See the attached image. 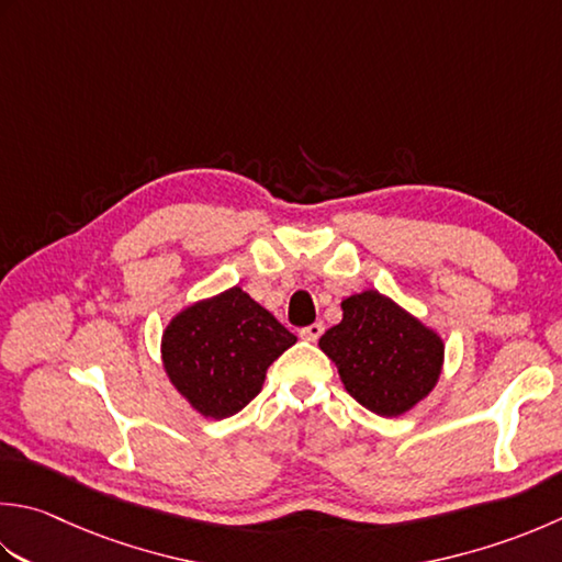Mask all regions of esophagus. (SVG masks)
<instances>
[{"label": "esophagus", "instance_id": "34e87169", "mask_svg": "<svg viewBox=\"0 0 562 562\" xmlns=\"http://www.w3.org/2000/svg\"><path fill=\"white\" fill-rule=\"evenodd\" d=\"M322 334H324V324H322V322H314V324H310V326H304L302 331H300V336H302L304 340H312V344H314V340L322 338Z\"/></svg>", "mask_w": 562, "mask_h": 562}]
</instances>
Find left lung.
<instances>
[{
	"label": "left lung",
	"mask_w": 562,
	"mask_h": 562,
	"mask_svg": "<svg viewBox=\"0 0 562 562\" xmlns=\"http://www.w3.org/2000/svg\"><path fill=\"white\" fill-rule=\"evenodd\" d=\"M340 310L344 322L318 346L336 362L350 397L380 416L409 412L441 375V338L375 290L348 296Z\"/></svg>",
	"instance_id": "left-lung-1"
}]
</instances>
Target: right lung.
I'll return each instance as SVG.
<instances>
[{
    "instance_id": "obj_1",
    "label": "right lung",
    "mask_w": 562,
    "mask_h": 562,
    "mask_svg": "<svg viewBox=\"0 0 562 562\" xmlns=\"http://www.w3.org/2000/svg\"><path fill=\"white\" fill-rule=\"evenodd\" d=\"M296 344L244 290L196 302L162 334V362L175 387L209 419H226L256 397L266 372Z\"/></svg>"
}]
</instances>
